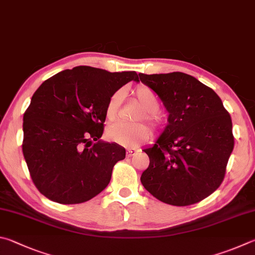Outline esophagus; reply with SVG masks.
<instances>
[{
  "mask_svg": "<svg viewBox=\"0 0 255 255\" xmlns=\"http://www.w3.org/2000/svg\"><path fill=\"white\" fill-rule=\"evenodd\" d=\"M137 152V149H134V148H130L127 150V155L128 157H132L133 154H135Z\"/></svg>",
  "mask_w": 255,
  "mask_h": 255,
  "instance_id": "esophagus-1",
  "label": "esophagus"
}]
</instances>
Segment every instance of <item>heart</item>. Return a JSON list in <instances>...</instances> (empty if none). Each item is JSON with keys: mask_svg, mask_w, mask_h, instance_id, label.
<instances>
[{"mask_svg": "<svg viewBox=\"0 0 255 255\" xmlns=\"http://www.w3.org/2000/svg\"><path fill=\"white\" fill-rule=\"evenodd\" d=\"M134 96L140 103L143 111L136 116L137 120L144 119L152 125L159 123L157 111L159 109V100L153 91L146 86H139L134 91ZM122 101V92L118 91L107 101L105 107V116L109 121H114L118 116L119 109ZM150 135L149 128L142 123H125L118 122L107 128L106 136L110 141L123 146H135L140 142L148 139Z\"/></svg>", "mask_w": 255, "mask_h": 255, "instance_id": "heart-1", "label": "heart"}]
</instances>
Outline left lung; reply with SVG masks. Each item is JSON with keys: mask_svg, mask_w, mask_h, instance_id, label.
I'll return each instance as SVG.
<instances>
[{"mask_svg": "<svg viewBox=\"0 0 255 255\" xmlns=\"http://www.w3.org/2000/svg\"><path fill=\"white\" fill-rule=\"evenodd\" d=\"M139 76L168 112L164 130L143 149L150 164L141 175L142 185L162 203H198L224 179L234 148L229 112L217 94L193 76L180 71Z\"/></svg>", "mask_w": 255, "mask_h": 255, "instance_id": "obj_1", "label": "left lung"}]
</instances>
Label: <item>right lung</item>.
Here are the masks:
<instances>
[{
    "label": "right lung",
    "instance_id": "obj_1",
    "mask_svg": "<svg viewBox=\"0 0 255 255\" xmlns=\"http://www.w3.org/2000/svg\"><path fill=\"white\" fill-rule=\"evenodd\" d=\"M135 71L78 66L40 85L23 115L22 151L33 184L52 202H87L110 184L125 149L101 140L107 101Z\"/></svg>",
    "mask_w": 255,
    "mask_h": 255
}]
</instances>
